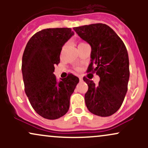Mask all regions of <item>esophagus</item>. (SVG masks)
<instances>
[{"label":"esophagus","instance_id":"34e87169","mask_svg":"<svg viewBox=\"0 0 148 148\" xmlns=\"http://www.w3.org/2000/svg\"><path fill=\"white\" fill-rule=\"evenodd\" d=\"M79 80H80V81H83L82 77H79Z\"/></svg>","mask_w":148,"mask_h":148}]
</instances>
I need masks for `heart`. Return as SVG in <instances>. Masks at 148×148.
Instances as JSON below:
<instances>
[{"mask_svg": "<svg viewBox=\"0 0 148 148\" xmlns=\"http://www.w3.org/2000/svg\"><path fill=\"white\" fill-rule=\"evenodd\" d=\"M84 44H85V43H81V44H79V46L81 45H84ZM76 69H79V68H78V67H76Z\"/></svg>", "mask_w": 148, "mask_h": 148, "instance_id": "obj_1", "label": "heart"}]
</instances>
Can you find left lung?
<instances>
[{
  "label": "left lung",
  "mask_w": 148,
  "mask_h": 148,
  "mask_svg": "<svg viewBox=\"0 0 148 148\" xmlns=\"http://www.w3.org/2000/svg\"><path fill=\"white\" fill-rule=\"evenodd\" d=\"M91 46V62L88 72H96L97 85L84 77L88 86L85 101L90 112L101 117L114 114L123 104L130 78L126 47L108 25L103 23L73 28Z\"/></svg>",
  "instance_id": "8db88e82"
}]
</instances>
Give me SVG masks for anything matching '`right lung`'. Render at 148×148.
Here are the masks:
<instances>
[{
  "label": "right lung",
  "instance_id": "obj_1",
  "mask_svg": "<svg viewBox=\"0 0 148 148\" xmlns=\"http://www.w3.org/2000/svg\"><path fill=\"white\" fill-rule=\"evenodd\" d=\"M71 28H47L33 35L27 43L21 70L25 92L33 109L44 118L55 120L69 108L70 97L79 79L69 74L59 83L53 72L60 63L62 46L74 35Z\"/></svg>",
  "mask_w": 148,
  "mask_h": 148
}]
</instances>
